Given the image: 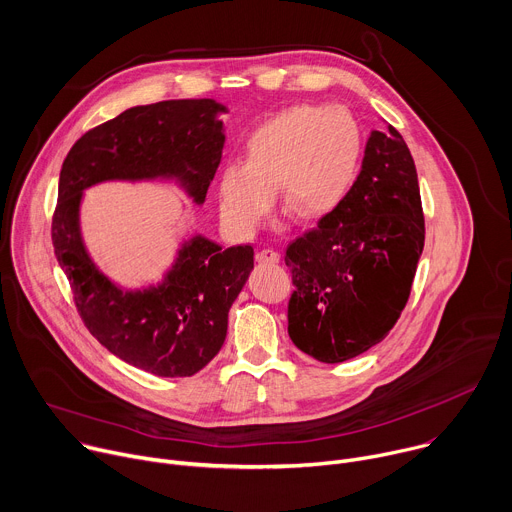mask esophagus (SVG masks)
Returning a JSON list of instances; mask_svg holds the SVG:
<instances>
[{"instance_id": "esophagus-1", "label": "esophagus", "mask_w": 512, "mask_h": 512, "mask_svg": "<svg viewBox=\"0 0 512 512\" xmlns=\"http://www.w3.org/2000/svg\"><path fill=\"white\" fill-rule=\"evenodd\" d=\"M257 261L263 265H275L279 261V253L273 249H263L257 253Z\"/></svg>"}]
</instances>
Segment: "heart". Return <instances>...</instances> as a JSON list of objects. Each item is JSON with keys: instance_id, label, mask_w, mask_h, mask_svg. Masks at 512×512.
Instances as JSON below:
<instances>
[{"instance_id": "b5f03b06", "label": "heart", "mask_w": 512, "mask_h": 512, "mask_svg": "<svg viewBox=\"0 0 512 512\" xmlns=\"http://www.w3.org/2000/svg\"><path fill=\"white\" fill-rule=\"evenodd\" d=\"M360 158V133L342 107H287L245 139L243 162L218 176L223 223L251 235L269 212L273 186L304 221L330 214L348 194Z\"/></svg>"}]
</instances>
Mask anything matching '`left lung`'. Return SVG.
<instances>
[{"instance_id":"8db88e82","label":"left lung","mask_w":512,"mask_h":512,"mask_svg":"<svg viewBox=\"0 0 512 512\" xmlns=\"http://www.w3.org/2000/svg\"><path fill=\"white\" fill-rule=\"evenodd\" d=\"M423 241L411 152L393 125L375 129L344 200L285 251L289 338L328 364L379 344L409 300Z\"/></svg>"}]
</instances>
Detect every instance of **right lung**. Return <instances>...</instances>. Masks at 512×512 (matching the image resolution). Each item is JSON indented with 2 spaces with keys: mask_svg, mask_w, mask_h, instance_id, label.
Masks as SVG:
<instances>
[{
  "mask_svg": "<svg viewBox=\"0 0 512 512\" xmlns=\"http://www.w3.org/2000/svg\"><path fill=\"white\" fill-rule=\"evenodd\" d=\"M229 109L212 99L131 107L72 145L52 216L54 255L89 332L117 358L156 377H192L221 350L229 310L253 269V247L223 249L192 235L158 285L123 289L81 237L83 192L101 182L174 180L202 204L221 164Z\"/></svg>",
  "mask_w": 512,
  "mask_h": 512,
  "instance_id": "1",
  "label": "right lung"
}]
</instances>
